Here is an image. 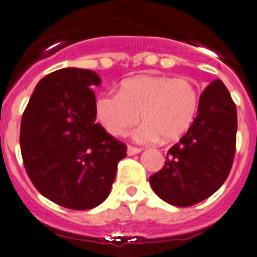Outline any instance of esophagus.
Here are the masks:
<instances>
[{
  "label": "esophagus",
  "mask_w": 257,
  "mask_h": 257,
  "mask_svg": "<svg viewBox=\"0 0 257 257\" xmlns=\"http://www.w3.org/2000/svg\"><path fill=\"white\" fill-rule=\"evenodd\" d=\"M141 152V149L140 148H136V146H128V150H126V153H128V155H135V154H139V153Z\"/></svg>",
  "instance_id": "34e87169"
}]
</instances>
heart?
Listing matches in <instances>:
<instances>
[{
    "instance_id": "b5f03b06",
    "label": "heart",
    "mask_w": 257,
    "mask_h": 257,
    "mask_svg": "<svg viewBox=\"0 0 257 257\" xmlns=\"http://www.w3.org/2000/svg\"><path fill=\"white\" fill-rule=\"evenodd\" d=\"M200 105V92L189 78L139 75L124 81L117 92H103L95 100V115L113 137H122L140 120V141H175L188 132Z\"/></svg>"
}]
</instances>
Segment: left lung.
Wrapping results in <instances>:
<instances>
[{
    "instance_id": "8db88e82",
    "label": "left lung",
    "mask_w": 257,
    "mask_h": 257,
    "mask_svg": "<svg viewBox=\"0 0 257 257\" xmlns=\"http://www.w3.org/2000/svg\"><path fill=\"white\" fill-rule=\"evenodd\" d=\"M236 107L221 79L200 96L189 131L170 148L165 166L150 176L153 191L175 206H192L218 191L227 179L236 145Z\"/></svg>"
}]
</instances>
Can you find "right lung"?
Returning a JSON list of instances; mask_svg holds the SVG:
<instances>
[{
  "label": "right lung",
  "instance_id": "1",
  "mask_svg": "<svg viewBox=\"0 0 257 257\" xmlns=\"http://www.w3.org/2000/svg\"><path fill=\"white\" fill-rule=\"evenodd\" d=\"M95 72L64 68L36 85L21 122V153L44 197L87 210L108 197L126 145L95 122Z\"/></svg>",
  "mask_w": 257,
  "mask_h": 257
}]
</instances>
